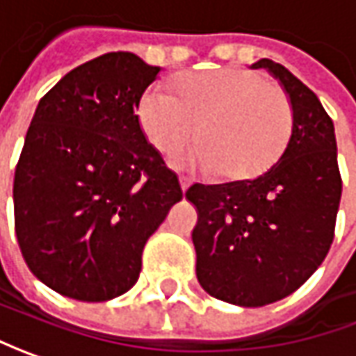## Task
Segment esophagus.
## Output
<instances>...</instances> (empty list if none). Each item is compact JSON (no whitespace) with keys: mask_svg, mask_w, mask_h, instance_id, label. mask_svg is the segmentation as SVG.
Wrapping results in <instances>:
<instances>
[{"mask_svg":"<svg viewBox=\"0 0 356 356\" xmlns=\"http://www.w3.org/2000/svg\"><path fill=\"white\" fill-rule=\"evenodd\" d=\"M179 183H181V189L187 191L191 187V179L187 177H179Z\"/></svg>","mask_w":356,"mask_h":356,"instance_id":"1","label":"esophagus"}]
</instances>
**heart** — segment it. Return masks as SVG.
Instances as JSON below:
<instances>
[{"label": "heart", "mask_w": 356, "mask_h": 356, "mask_svg": "<svg viewBox=\"0 0 356 356\" xmlns=\"http://www.w3.org/2000/svg\"><path fill=\"white\" fill-rule=\"evenodd\" d=\"M175 90L177 96L149 88L138 106L143 134L167 157L183 152L199 131L201 145L187 157L191 167L218 171L227 181H250L286 152L293 106L262 74L240 67L187 72Z\"/></svg>", "instance_id": "obj_1"}]
</instances>
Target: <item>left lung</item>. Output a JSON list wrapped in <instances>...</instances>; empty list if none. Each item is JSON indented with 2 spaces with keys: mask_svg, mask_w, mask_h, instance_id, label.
I'll return each mask as SVG.
<instances>
[{
  "mask_svg": "<svg viewBox=\"0 0 356 356\" xmlns=\"http://www.w3.org/2000/svg\"><path fill=\"white\" fill-rule=\"evenodd\" d=\"M268 68L293 106V131L272 169L250 181L191 185L197 280L216 300L262 307L288 298L321 266L335 236L343 181L333 120L288 68Z\"/></svg>",
  "mask_w": 356,
  "mask_h": 356,
  "instance_id": "obj_1",
  "label": "left lung"
}]
</instances>
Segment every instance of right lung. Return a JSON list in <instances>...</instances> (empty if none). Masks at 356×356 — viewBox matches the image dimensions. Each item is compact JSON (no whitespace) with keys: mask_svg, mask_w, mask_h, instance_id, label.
I'll use <instances>...</instances> for the list:
<instances>
[{"mask_svg":"<svg viewBox=\"0 0 356 356\" xmlns=\"http://www.w3.org/2000/svg\"><path fill=\"white\" fill-rule=\"evenodd\" d=\"M159 70L106 53L35 110L15 167V234L33 276L65 298L94 303L134 288L145 242L183 199L138 120Z\"/></svg>","mask_w":356,"mask_h":356,"instance_id":"1","label":"right lung"}]
</instances>
